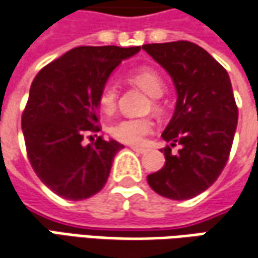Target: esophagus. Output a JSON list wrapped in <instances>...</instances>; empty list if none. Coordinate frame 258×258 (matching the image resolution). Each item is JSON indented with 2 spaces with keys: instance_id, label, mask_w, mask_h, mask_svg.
<instances>
[{
  "instance_id": "1",
  "label": "esophagus",
  "mask_w": 258,
  "mask_h": 258,
  "mask_svg": "<svg viewBox=\"0 0 258 258\" xmlns=\"http://www.w3.org/2000/svg\"><path fill=\"white\" fill-rule=\"evenodd\" d=\"M131 149L136 151V153H146V149H144V147H139V146H133Z\"/></svg>"
}]
</instances>
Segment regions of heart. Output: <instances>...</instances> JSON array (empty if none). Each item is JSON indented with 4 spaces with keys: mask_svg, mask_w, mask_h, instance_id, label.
Returning a JSON list of instances; mask_svg holds the SVG:
<instances>
[{
    "mask_svg": "<svg viewBox=\"0 0 258 258\" xmlns=\"http://www.w3.org/2000/svg\"><path fill=\"white\" fill-rule=\"evenodd\" d=\"M128 81L131 84L140 86L143 91H146L149 95L153 96L151 105L154 109H159L160 104L157 101V96H160L164 91V81L162 75L151 66H141L128 75ZM118 88L114 82H107L101 88L98 95L99 108L105 112L111 114L117 107ZM153 122L150 118H124L119 119L115 124L111 125L109 134L112 139L125 143V144H139L143 139L150 133Z\"/></svg>",
    "mask_w": 258,
    "mask_h": 258,
    "instance_id": "b5f03b06",
    "label": "heart"
}]
</instances>
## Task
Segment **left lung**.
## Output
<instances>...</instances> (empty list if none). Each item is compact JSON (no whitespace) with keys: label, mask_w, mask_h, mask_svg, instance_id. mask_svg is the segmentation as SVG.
<instances>
[{"label":"left lung","mask_w":258,"mask_h":258,"mask_svg":"<svg viewBox=\"0 0 258 258\" xmlns=\"http://www.w3.org/2000/svg\"><path fill=\"white\" fill-rule=\"evenodd\" d=\"M143 49L162 64L177 92L174 114L163 131L170 143L160 170L147 176L159 195L185 201L212 185L230 157L238 121V108L227 71L207 50L190 41L144 44ZM176 144L182 146L171 154Z\"/></svg>","instance_id":"8db88e82"}]
</instances>
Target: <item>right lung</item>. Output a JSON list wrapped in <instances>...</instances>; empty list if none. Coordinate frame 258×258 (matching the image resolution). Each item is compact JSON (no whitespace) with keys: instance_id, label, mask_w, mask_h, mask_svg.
Listing matches in <instances>:
<instances>
[{"instance_id":"1","label":"right lung","mask_w":258,"mask_h":258,"mask_svg":"<svg viewBox=\"0 0 258 258\" xmlns=\"http://www.w3.org/2000/svg\"><path fill=\"white\" fill-rule=\"evenodd\" d=\"M136 47L79 46L40 71L21 117L27 157L39 179L56 195L82 201L107 183L114 156L124 146L98 137V95L119 63Z\"/></svg>"}]
</instances>
